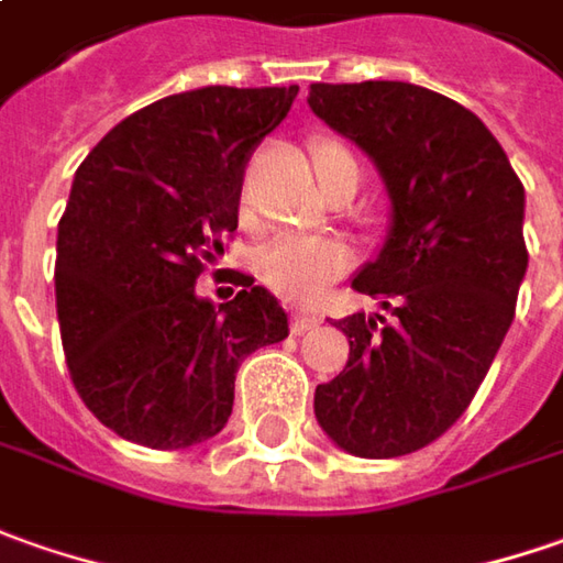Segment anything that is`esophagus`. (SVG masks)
Wrapping results in <instances>:
<instances>
[{
    "label": "esophagus",
    "instance_id": "obj_1",
    "mask_svg": "<svg viewBox=\"0 0 563 563\" xmlns=\"http://www.w3.org/2000/svg\"><path fill=\"white\" fill-rule=\"evenodd\" d=\"M320 323V314H311V311H296L292 318H289V330L301 336V333H308V330H314Z\"/></svg>",
    "mask_w": 563,
    "mask_h": 563
}]
</instances>
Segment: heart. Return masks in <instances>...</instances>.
Here are the masks:
<instances>
[{"label": "heart", "mask_w": 563, "mask_h": 563, "mask_svg": "<svg viewBox=\"0 0 563 563\" xmlns=\"http://www.w3.org/2000/svg\"><path fill=\"white\" fill-rule=\"evenodd\" d=\"M311 165L318 170L320 184L330 186L342 170H358V162L349 148L333 136H311L308 143ZM352 249L330 236H280L267 243L255 258L258 280L286 301H314L352 267Z\"/></svg>", "instance_id": "1"}]
</instances>
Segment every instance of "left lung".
<instances>
[{"label": "left lung", "mask_w": 563, "mask_h": 563, "mask_svg": "<svg viewBox=\"0 0 563 563\" xmlns=\"http://www.w3.org/2000/svg\"><path fill=\"white\" fill-rule=\"evenodd\" d=\"M308 106L389 189V236L352 286L396 314L336 323L349 361L318 386L314 415L352 455H411L467 411L511 327L530 258L523 184L474 111L433 89L311 84Z\"/></svg>", "instance_id": "left-lung-1"}]
</instances>
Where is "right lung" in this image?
<instances>
[{
	"mask_svg": "<svg viewBox=\"0 0 563 563\" xmlns=\"http://www.w3.org/2000/svg\"><path fill=\"white\" fill-rule=\"evenodd\" d=\"M299 87H202L133 111L74 174L58 221L55 308L77 396L146 449L218 437L255 349L289 336L252 277L236 299L196 296L240 214L245 165Z\"/></svg>",
	"mask_w": 563,
	"mask_h": 563,
	"instance_id": "1",
	"label": "right lung"
}]
</instances>
